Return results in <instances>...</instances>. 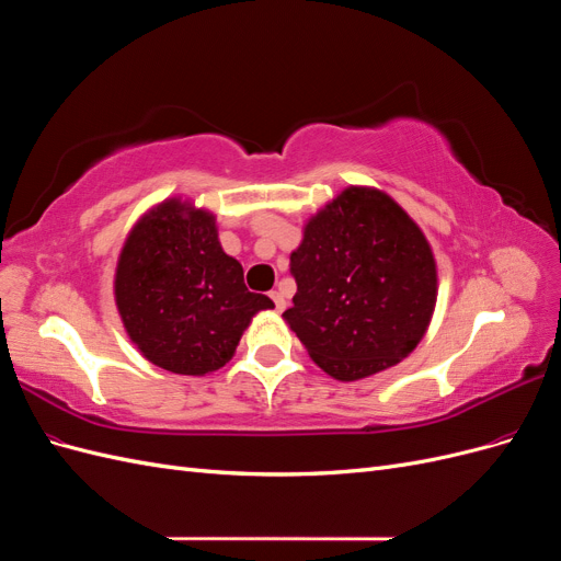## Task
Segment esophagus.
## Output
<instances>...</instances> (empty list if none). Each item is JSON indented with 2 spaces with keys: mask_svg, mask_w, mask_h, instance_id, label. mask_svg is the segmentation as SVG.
<instances>
[{
  "mask_svg": "<svg viewBox=\"0 0 561 561\" xmlns=\"http://www.w3.org/2000/svg\"><path fill=\"white\" fill-rule=\"evenodd\" d=\"M271 299H274V304H276V311L280 313V311L285 309V297H283L278 290H274V293H271Z\"/></svg>",
  "mask_w": 561,
  "mask_h": 561,
  "instance_id": "34e87169",
  "label": "esophagus"
}]
</instances>
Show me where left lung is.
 I'll return each instance as SVG.
<instances>
[{
    "label": "left lung",
    "instance_id": "1",
    "mask_svg": "<svg viewBox=\"0 0 561 561\" xmlns=\"http://www.w3.org/2000/svg\"><path fill=\"white\" fill-rule=\"evenodd\" d=\"M283 320L336 381L398 365L426 334L437 264L421 227L375 186L351 184L304 225Z\"/></svg>",
    "mask_w": 561,
    "mask_h": 561
}]
</instances>
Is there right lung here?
Listing matches in <instances>:
<instances>
[{
    "label": "right lung",
    "mask_w": 561,
    "mask_h": 561,
    "mask_svg": "<svg viewBox=\"0 0 561 561\" xmlns=\"http://www.w3.org/2000/svg\"><path fill=\"white\" fill-rule=\"evenodd\" d=\"M126 334L151 365L186 377L225 367L266 295L248 293L243 266L222 250L217 217L171 196L128 231L114 271Z\"/></svg>",
    "instance_id": "obj_1"
}]
</instances>
